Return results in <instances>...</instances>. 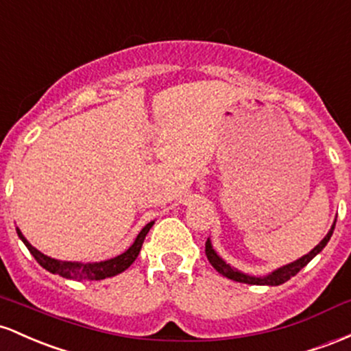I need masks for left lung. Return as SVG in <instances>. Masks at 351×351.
I'll return each mask as SVG.
<instances>
[{
    "instance_id": "obj_1",
    "label": "left lung",
    "mask_w": 351,
    "mask_h": 351,
    "mask_svg": "<svg viewBox=\"0 0 351 351\" xmlns=\"http://www.w3.org/2000/svg\"><path fill=\"white\" fill-rule=\"evenodd\" d=\"M335 223H337V219H335L332 228H330L328 234L325 235L324 240H322V242L318 243L315 249L310 250L308 254L303 255V257H300V258H297V261L292 263H287V265L280 267V269H275L274 271H270L269 275H262V277H255V275L243 274V271H240L237 269H234V267L228 265V263L223 261L222 257H220L217 252L214 250L210 239H207V242H206V255H207L208 262H210V265L214 267L219 274H222L223 277L230 278V280H235L240 283H249V285H270V287L282 285V283H285L287 280H290V278L295 277V275H297L298 271H300L303 267L306 265V263L312 261L315 255H318L322 250L325 249V245L328 243V240H330V237H332V234L335 230Z\"/></svg>"
}]
</instances>
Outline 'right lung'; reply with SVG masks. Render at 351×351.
<instances>
[{"instance_id": "1", "label": "right lung", "mask_w": 351, "mask_h": 351, "mask_svg": "<svg viewBox=\"0 0 351 351\" xmlns=\"http://www.w3.org/2000/svg\"><path fill=\"white\" fill-rule=\"evenodd\" d=\"M152 226H154V220H152V222H149L147 226H145L143 230L137 234L134 243L124 252V254L117 255V257H114V258H109V261L89 262V263L64 262V261H56V258H51V257H48V255L41 254L38 249H34V247L27 242L26 237L21 234V230H19L18 227H16V232H18V237L23 240V243L27 247V250L31 252V255L36 258V262L43 267V269L51 271V274H56V275H61V277H64V278H69V280L82 282V280H102V278L114 277V275L121 274V271L129 269V267L132 265V262L137 258V255H139L145 235H147V232L151 230Z\"/></svg>"}]
</instances>
